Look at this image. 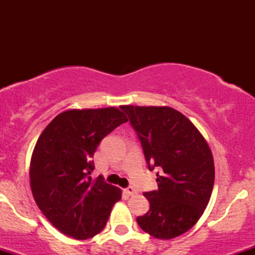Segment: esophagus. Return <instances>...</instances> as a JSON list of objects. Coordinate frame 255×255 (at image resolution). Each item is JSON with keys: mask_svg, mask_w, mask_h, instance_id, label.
Here are the masks:
<instances>
[{"mask_svg": "<svg viewBox=\"0 0 255 255\" xmlns=\"http://www.w3.org/2000/svg\"><path fill=\"white\" fill-rule=\"evenodd\" d=\"M126 193H127L128 195H135L136 189L134 188V187H128V188H126Z\"/></svg>", "mask_w": 255, "mask_h": 255, "instance_id": "1", "label": "esophagus"}]
</instances>
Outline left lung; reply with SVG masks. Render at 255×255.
<instances>
[{
	"mask_svg": "<svg viewBox=\"0 0 255 255\" xmlns=\"http://www.w3.org/2000/svg\"><path fill=\"white\" fill-rule=\"evenodd\" d=\"M136 131L148 164L157 172V191L146 192L150 210L136 218L145 233L170 240L200 219L215 183L211 148L203 134L170 107L121 105Z\"/></svg>",
	"mask_w": 255,
	"mask_h": 255,
	"instance_id": "8db88e82",
	"label": "left lung"
}]
</instances>
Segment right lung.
<instances>
[{
  "mask_svg": "<svg viewBox=\"0 0 255 255\" xmlns=\"http://www.w3.org/2000/svg\"><path fill=\"white\" fill-rule=\"evenodd\" d=\"M127 116L115 107L69 109L58 114L42 131L32 152L30 184L37 206L64 235L93 238L104 229L122 191L92 180V157L105 135Z\"/></svg>",
  "mask_w": 255,
  "mask_h": 255,
  "instance_id": "right-lung-1",
  "label": "right lung"
}]
</instances>
